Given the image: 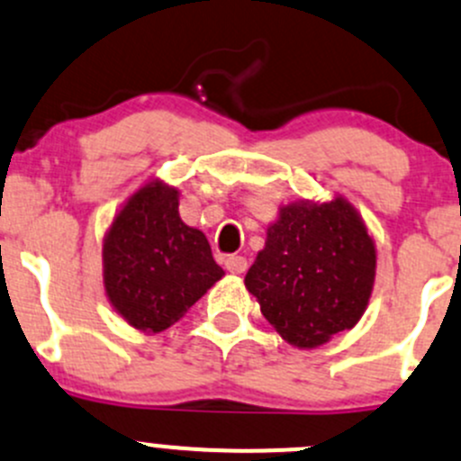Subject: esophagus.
I'll list each match as a JSON object with an SVG mask.
<instances>
[{
  "label": "esophagus",
  "mask_w": 461,
  "mask_h": 461,
  "mask_svg": "<svg viewBox=\"0 0 461 461\" xmlns=\"http://www.w3.org/2000/svg\"><path fill=\"white\" fill-rule=\"evenodd\" d=\"M224 266L229 273L241 275V273H246V268H249V262H246V258H241V255H230V258H226Z\"/></svg>",
  "instance_id": "1"
}]
</instances>
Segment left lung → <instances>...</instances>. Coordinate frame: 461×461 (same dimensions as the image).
I'll return each instance as SVG.
<instances>
[{
  "mask_svg": "<svg viewBox=\"0 0 461 461\" xmlns=\"http://www.w3.org/2000/svg\"><path fill=\"white\" fill-rule=\"evenodd\" d=\"M375 282V244L346 199L288 203L266 232L246 288L279 335L315 348L353 329Z\"/></svg>",
  "mask_w": 461,
  "mask_h": 461,
  "instance_id": "obj_1",
  "label": "left lung"
}]
</instances>
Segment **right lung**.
<instances>
[{
  "instance_id": "1",
  "label": "right lung",
  "mask_w": 461,
  "mask_h": 461,
  "mask_svg": "<svg viewBox=\"0 0 461 461\" xmlns=\"http://www.w3.org/2000/svg\"><path fill=\"white\" fill-rule=\"evenodd\" d=\"M177 191L150 182L135 193L104 240V286L135 329L173 326L224 270L202 230L182 221Z\"/></svg>"
}]
</instances>
